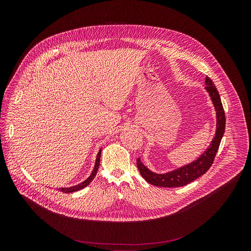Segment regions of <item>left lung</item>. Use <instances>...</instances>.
<instances>
[{"instance_id": "obj_1", "label": "left lung", "mask_w": 251, "mask_h": 251, "mask_svg": "<svg viewBox=\"0 0 251 251\" xmlns=\"http://www.w3.org/2000/svg\"><path fill=\"white\" fill-rule=\"evenodd\" d=\"M205 90L208 92L212 104L217 113V130L210 145L196 161L183 166L178 169L173 170L165 174H156L150 171L144 164L141 162V159H137V167L141 176L145 180L156 187L164 188H176L186 186L198 177L207 172L213 163L214 157L219 150L222 138L225 134L226 129V115L222 104L220 93L214 86L212 80L209 77H205Z\"/></svg>"}]
</instances>
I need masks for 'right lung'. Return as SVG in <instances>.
Wrapping results in <instances>:
<instances>
[{"mask_svg":"<svg viewBox=\"0 0 251 251\" xmlns=\"http://www.w3.org/2000/svg\"><path fill=\"white\" fill-rule=\"evenodd\" d=\"M101 150H102V149H100V150H99V152H98V154H97L96 161H95V165H94V169H93V171H92L91 175L86 178V180H85L84 182H82V183H80V184H78V185H76V186H74V187H70V188H60V189H58V190H59L60 192H62V193H74V192H76V191L82 190L83 188L87 187V186L91 183V181L93 180V178L95 177L96 173H97V171H98V168H99V165H100V155H101Z\"/></svg>","mask_w":251,"mask_h":251,"instance_id":"add662e5","label":"right lung"}]
</instances>
